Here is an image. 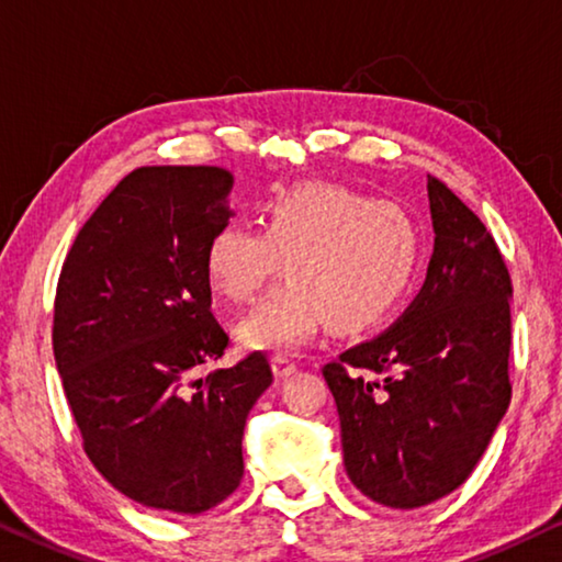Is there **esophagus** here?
I'll return each instance as SVG.
<instances>
[{"mask_svg": "<svg viewBox=\"0 0 562 562\" xmlns=\"http://www.w3.org/2000/svg\"><path fill=\"white\" fill-rule=\"evenodd\" d=\"M295 370H297V364L284 358V355H274V358H272V372H274V378L284 380V378L295 375Z\"/></svg>", "mask_w": 562, "mask_h": 562, "instance_id": "esophagus-1", "label": "esophagus"}]
</instances>
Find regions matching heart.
<instances>
[{
    "label": "heart",
    "mask_w": 562,
    "mask_h": 562,
    "mask_svg": "<svg viewBox=\"0 0 562 562\" xmlns=\"http://www.w3.org/2000/svg\"><path fill=\"white\" fill-rule=\"evenodd\" d=\"M262 229L222 225L204 252L212 290L243 305L284 260L288 282L237 325L247 350L292 352L327 323L360 333L407 295L420 265V233L395 202L333 182L288 187L265 202Z\"/></svg>",
    "instance_id": "b5f03b06"
}]
</instances>
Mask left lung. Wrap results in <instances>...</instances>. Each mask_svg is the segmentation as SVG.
<instances>
[{
  "mask_svg": "<svg viewBox=\"0 0 562 562\" xmlns=\"http://www.w3.org/2000/svg\"><path fill=\"white\" fill-rule=\"evenodd\" d=\"M427 198L435 252L420 295L387 333L323 370L347 477L397 510L465 483L510 405L513 284L501 249L435 177Z\"/></svg>",
  "mask_w": 562,
  "mask_h": 562,
  "instance_id": "8db88e82",
  "label": "left lung"
}]
</instances>
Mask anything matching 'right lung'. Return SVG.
I'll return each instance as SVG.
<instances>
[{
	"instance_id": "right-lung-1",
	"label": "right lung",
	"mask_w": 562,
	"mask_h": 562,
	"mask_svg": "<svg viewBox=\"0 0 562 562\" xmlns=\"http://www.w3.org/2000/svg\"><path fill=\"white\" fill-rule=\"evenodd\" d=\"M220 167H139L79 229L55 300V360L85 452L122 495L198 515L233 495L243 435L272 385L252 352L200 375L229 337L204 252L235 215Z\"/></svg>"
}]
</instances>
